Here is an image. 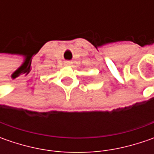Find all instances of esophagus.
Masks as SVG:
<instances>
[{"label":"esophagus","mask_w":154,"mask_h":154,"mask_svg":"<svg viewBox=\"0 0 154 154\" xmlns=\"http://www.w3.org/2000/svg\"><path fill=\"white\" fill-rule=\"evenodd\" d=\"M71 64H72V62H70V61H66V62H64L65 66H70Z\"/></svg>","instance_id":"esophagus-1"}]
</instances>
